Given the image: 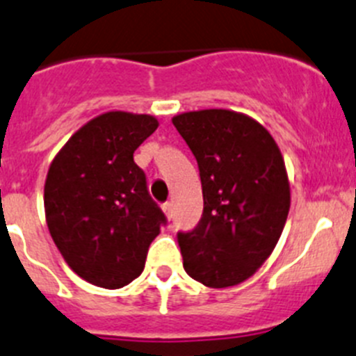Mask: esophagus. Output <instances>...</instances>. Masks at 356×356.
Listing matches in <instances>:
<instances>
[{
  "mask_svg": "<svg viewBox=\"0 0 356 356\" xmlns=\"http://www.w3.org/2000/svg\"><path fill=\"white\" fill-rule=\"evenodd\" d=\"M163 212H165L167 219L174 218V207H172L170 202H167V204H163Z\"/></svg>",
  "mask_w": 356,
  "mask_h": 356,
  "instance_id": "1",
  "label": "esophagus"
}]
</instances>
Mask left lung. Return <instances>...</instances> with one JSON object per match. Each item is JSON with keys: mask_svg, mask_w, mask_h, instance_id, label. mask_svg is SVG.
Segmentation results:
<instances>
[{"mask_svg": "<svg viewBox=\"0 0 356 356\" xmlns=\"http://www.w3.org/2000/svg\"><path fill=\"white\" fill-rule=\"evenodd\" d=\"M172 122L197 158L204 214L179 234L182 265L209 288L244 283L274 251L290 211V181L265 126L241 112L205 108Z\"/></svg>", "mask_w": 356, "mask_h": 356, "instance_id": "8db88e82", "label": "left lung"}]
</instances>
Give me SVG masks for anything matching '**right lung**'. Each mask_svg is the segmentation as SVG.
Instances as JSON below:
<instances>
[{"instance_id":"add662e5","label":"right lung","mask_w":356,"mask_h":356,"mask_svg":"<svg viewBox=\"0 0 356 356\" xmlns=\"http://www.w3.org/2000/svg\"><path fill=\"white\" fill-rule=\"evenodd\" d=\"M149 114L111 111L73 133L49 167L43 205L68 267L107 290L142 274L147 249L167 221L133 152L158 128Z\"/></svg>"}]
</instances>
